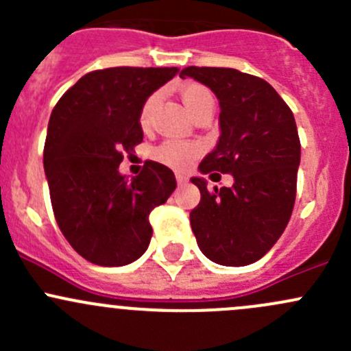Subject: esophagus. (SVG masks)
<instances>
[{
	"mask_svg": "<svg viewBox=\"0 0 351 351\" xmlns=\"http://www.w3.org/2000/svg\"><path fill=\"white\" fill-rule=\"evenodd\" d=\"M176 182H178V185H183V183H186L189 182V178H186L185 175H183V173H176Z\"/></svg>",
	"mask_w": 351,
	"mask_h": 351,
	"instance_id": "obj_1",
	"label": "esophagus"
}]
</instances>
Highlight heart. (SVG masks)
Wrapping results in <instances>:
<instances>
[{
    "instance_id": "obj_1",
    "label": "heart",
    "mask_w": 351,
    "mask_h": 351,
    "mask_svg": "<svg viewBox=\"0 0 351 351\" xmlns=\"http://www.w3.org/2000/svg\"><path fill=\"white\" fill-rule=\"evenodd\" d=\"M180 98H182L185 108L192 113L193 117L197 113L204 112V110H214V97H212L210 91L205 86L198 83H186L183 84L178 90ZM156 100L158 97L147 98V101L144 104L143 112H141V125H147L151 119V112H153ZM198 153V146L189 143H180V141H168V143L162 144L156 156H158L161 161H165L166 165L173 166V168H185L190 165V161L193 159V156Z\"/></svg>"
}]
</instances>
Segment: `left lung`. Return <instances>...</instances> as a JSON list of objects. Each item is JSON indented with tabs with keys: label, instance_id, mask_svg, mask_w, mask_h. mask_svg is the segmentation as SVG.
Masks as SVG:
<instances>
[{
	"label": "left lung",
	"instance_id": "left-lung-1",
	"mask_svg": "<svg viewBox=\"0 0 351 351\" xmlns=\"http://www.w3.org/2000/svg\"><path fill=\"white\" fill-rule=\"evenodd\" d=\"M180 77H193L219 100L217 146L198 171L231 173V189L192 183L200 204L190 224L202 253L224 267H244L263 258L289 224L295 202L300 143L293 113L261 77L231 67L190 66Z\"/></svg>",
	"mask_w": 351,
	"mask_h": 351
}]
</instances>
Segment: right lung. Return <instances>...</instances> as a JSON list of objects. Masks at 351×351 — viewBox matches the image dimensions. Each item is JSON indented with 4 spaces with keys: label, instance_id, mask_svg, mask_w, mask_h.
Masks as SVG:
<instances>
[{
    "label": "right lung",
    "instance_id": "right-lung-1",
    "mask_svg": "<svg viewBox=\"0 0 351 351\" xmlns=\"http://www.w3.org/2000/svg\"><path fill=\"white\" fill-rule=\"evenodd\" d=\"M178 67H108L88 73L51 113L44 169L56 221L84 260L123 267L146 253L149 214L165 204L176 180L161 162L147 161L137 176L119 171L143 141L141 112Z\"/></svg>",
    "mask_w": 351,
    "mask_h": 351
}]
</instances>
